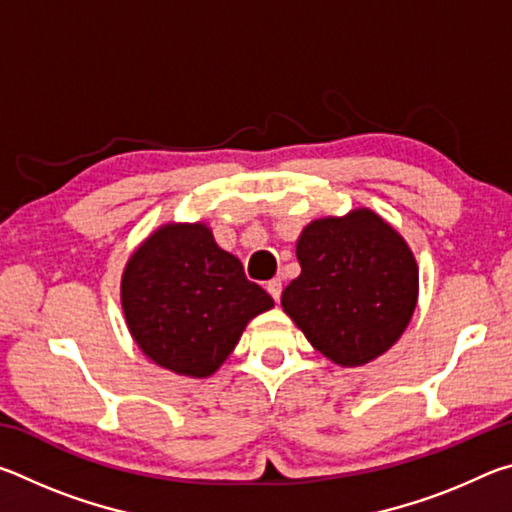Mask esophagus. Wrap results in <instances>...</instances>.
<instances>
[{
  "mask_svg": "<svg viewBox=\"0 0 512 512\" xmlns=\"http://www.w3.org/2000/svg\"><path fill=\"white\" fill-rule=\"evenodd\" d=\"M266 291L271 293V298L275 302H280V296H282V280H280V277H275V280L266 282Z\"/></svg>",
  "mask_w": 512,
  "mask_h": 512,
  "instance_id": "obj_1",
  "label": "esophagus"
}]
</instances>
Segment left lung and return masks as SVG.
Returning a JSON list of instances; mask_svg holds the SVG:
<instances>
[{"label": "left lung", "mask_w": 512, "mask_h": 512, "mask_svg": "<svg viewBox=\"0 0 512 512\" xmlns=\"http://www.w3.org/2000/svg\"><path fill=\"white\" fill-rule=\"evenodd\" d=\"M300 275L282 309L341 368L391 350L418 305V262L404 237L368 207L323 216L300 232Z\"/></svg>", "instance_id": "8db88e82"}]
</instances>
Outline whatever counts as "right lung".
Instances as JSON below:
<instances>
[{"label": "right lung", "instance_id": "obj_1", "mask_svg": "<svg viewBox=\"0 0 512 512\" xmlns=\"http://www.w3.org/2000/svg\"><path fill=\"white\" fill-rule=\"evenodd\" d=\"M273 305L203 221L160 225L121 275V309L137 348L192 379L214 375L250 320Z\"/></svg>", "mask_w": 512, "mask_h": 512}]
</instances>
